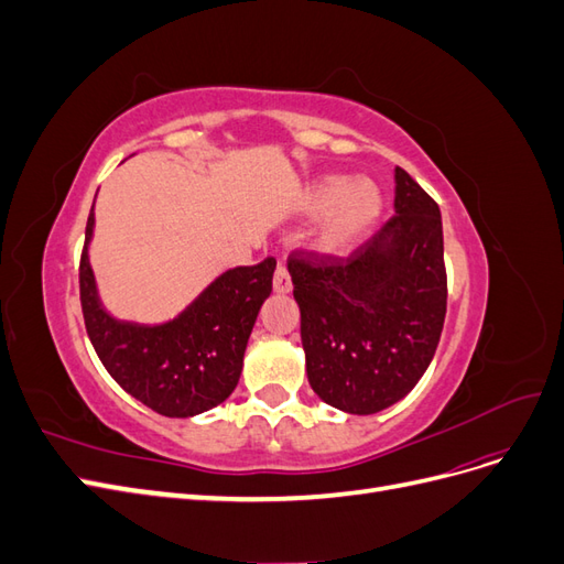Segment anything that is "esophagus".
Returning <instances> with one entry per match:
<instances>
[{
	"label": "esophagus",
	"mask_w": 564,
	"mask_h": 564,
	"mask_svg": "<svg viewBox=\"0 0 564 564\" xmlns=\"http://www.w3.org/2000/svg\"><path fill=\"white\" fill-rule=\"evenodd\" d=\"M272 289H275L278 294H289V292H292V278H289V270L282 263L275 268V278H272Z\"/></svg>",
	"instance_id": "obj_1"
}]
</instances>
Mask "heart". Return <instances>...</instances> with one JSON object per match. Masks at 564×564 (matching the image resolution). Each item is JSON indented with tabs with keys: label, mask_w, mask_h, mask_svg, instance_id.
I'll return each instance as SVG.
<instances>
[{
	"label": "heart",
	"mask_w": 564,
	"mask_h": 564,
	"mask_svg": "<svg viewBox=\"0 0 564 564\" xmlns=\"http://www.w3.org/2000/svg\"><path fill=\"white\" fill-rule=\"evenodd\" d=\"M305 214L321 216L313 242L324 253H348L360 245L377 224L383 197L369 181H352L346 174L317 178L303 199Z\"/></svg>",
	"instance_id": "obj_1"
}]
</instances>
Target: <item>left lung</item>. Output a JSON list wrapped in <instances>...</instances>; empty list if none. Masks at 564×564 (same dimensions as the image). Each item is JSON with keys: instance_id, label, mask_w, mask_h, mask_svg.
Wrapping results in <instances>:
<instances>
[{"instance_id": "8db88e82", "label": "left lung", "mask_w": 564, "mask_h": 564, "mask_svg": "<svg viewBox=\"0 0 564 564\" xmlns=\"http://www.w3.org/2000/svg\"><path fill=\"white\" fill-rule=\"evenodd\" d=\"M286 268L317 398L360 416L400 402L429 369L447 313L435 199L395 166V216L371 240L348 259L296 251Z\"/></svg>"}]
</instances>
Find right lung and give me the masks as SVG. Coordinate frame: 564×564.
<instances>
[{"mask_svg": "<svg viewBox=\"0 0 564 564\" xmlns=\"http://www.w3.org/2000/svg\"><path fill=\"white\" fill-rule=\"evenodd\" d=\"M94 224L91 209L79 261V299L87 334L110 377L169 419L197 416L228 400L240 381L253 322L272 292L275 259L226 270L174 319L127 322L112 317L98 299L89 263Z\"/></svg>", "mask_w": 564, "mask_h": 564, "instance_id": "obj_1", "label": "right lung"}]
</instances>
